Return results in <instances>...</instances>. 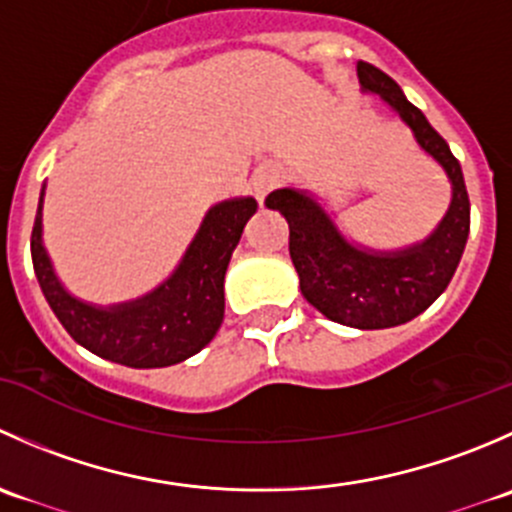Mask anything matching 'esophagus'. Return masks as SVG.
<instances>
[{"mask_svg":"<svg viewBox=\"0 0 512 512\" xmlns=\"http://www.w3.org/2000/svg\"><path fill=\"white\" fill-rule=\"evenodd\" d=\"M282 183V168L277 163H262L260 168L252 173V180H250V188L252 193H255V198L265 200L267 195L272 193V190L277 188V185Z\"/></svg>","mask_w":512,"mask_h":512,"instance_id":"esophagus-1","label":"esophagus"}]
</instances>
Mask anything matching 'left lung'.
<instances>
[{"instance_id": "left-lung-1", "label": "left lung", "mask_w": 512, "mask_h": 512, "mask_svg": "<svg viewBox=\"0 0 512 512\" xmlns=\"http://www.w3.org/2000/svg\"><path fill=\"white\" fill-rule=\"evenodd\" d=\"M356 74L366 91L379 94L409 123L423 151L431 153L451 178L453 200L443 223L421 245L394 255H376L349 245L324 210L297 190H275L267 195L265 205L287 218L289 257L304 299L332 322L386 329L411 322L448 287L471 230V200L458 158L399 84L366 61L356 64Z\"/></svg>"}]
</instances>
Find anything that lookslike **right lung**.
<instances>
[{
  "label": "right lung",
  "mask_w": 512,
  "mask_h": 512,
  "mask_svg": "<svg viewBox=\"0 0 512 512\" xmlns=\"http://www.w3.org/2000/svg\"><path fill=\"white\" fill-rule=\"evenodd\" d=\"M44 195V193H41ZM252 198L215 205L193 245L165 285L138 302L96 309L79 302L56 280L41 245V198L32 230V262L46 302L66 332L96 356L133 369L170 366L198 354L223 324L225 272L242 227L252 218Z\"/></svg>",
  "instance_id": "obj_1"
}]
</instances>
